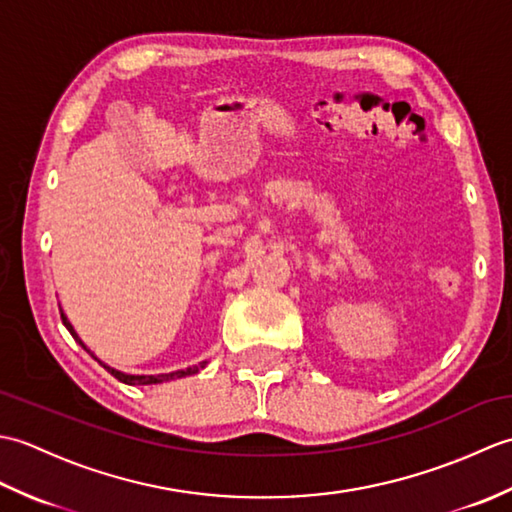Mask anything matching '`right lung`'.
I'll return each instance as SVG.
<instances>
[{"instance_id":"right-lung-1","label":"right lung","mask_w":512,"mask_h":512,"mask_svg":"<svg viewBox=\"0 0 512 512\" xmlns=\"http://www.w3.org/2000/svg\"><path fill=\"white\" fill-rule=\"evenodd\" d=\"M61 321H63L65 328L70 330V334L74 336V339L81 343V339H79V336H76L74 328H72L70 321H68V317H65L63 312H61ZM81 345H83V343H81ZM83 347H85V345H83ZM85 350H88V347H85ZM88 352H90V350H88ZM204 365H206V363H200V365H195V367L182 369V372H173V374H158V376H129V374H123V372H116V369L107 367V365H103V367H105L107 372H110L114 378L121 380V383H127V385H156V383H165V380H171V378H182V376H189V374H198Z\"/></svg>"}]
</instances>
